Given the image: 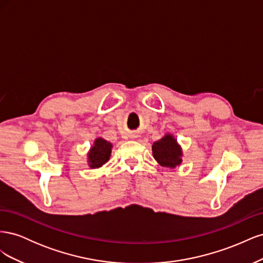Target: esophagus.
Here are the masks:
<instances>
[{
  "instance_id": "esophagus-1",
  "label": "esophagus",
  "mask_w": 263,
  "mask_h": 263,
  "mask_svg": "<svg viewBox=\"0 0 263 263\" xmlns=\"http://www.w3.org/2000/svg\"><path fill=\"white\" fill-rule=\"evenodd\" d=\"M129 137H130V138H137V137H138V135H137L136 133H130Z\"/></svg>"
}]
</instances>
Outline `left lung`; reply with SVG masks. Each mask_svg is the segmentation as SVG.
<instances>
[{
    "label": "left lung",
    "mask_w": 263,
    "mask_h": 263,
    "mask_svg": "<svg viewBox=\"0 0 263 263\" xmlns=\"http://www.w3.org/2000/svg\"><path fill=\"white\" fill-rule=\"evenodd\" d=\"M153 155L156 161L164 168L174 169L182 163V148L170 133L154 142Z\"/></svg>",
    "instance_id": "1"
}]
</instances>
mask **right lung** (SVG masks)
<instances>
[{
    "label": "right lung",
    "mask_w": 263,
    "mask_h": 263,
    "mask_svg": "<svg viewBox=\"0 0 263 263\" xmlns=\"http://www.w3.org/2000/svg\"><path fill=\"white\" fill-rule=\"evenodd\" d=\"M112 148L113 145L104 138L99 137L95 139L93 146L87 153V164L90 168L99 169L103 164H105L109 160Z\"/></svg>",
    "instance_id": "add662e5"
}]
</instances>
